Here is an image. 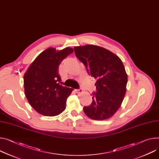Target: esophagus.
Wrapping results in <instances>:
<instances>
[{
    "instance_id": "obj_1",
    "label": "esophagus",
    "mask_w": 159,
    "mask_h": 159,
    "mask_svg": "<svg viewBox=\"0 0 159 159\" xmlns=\"http://www.w3.org/2000/svg\"><path fill=\"white\" fill-rule=\"evenodd\" d=\"M75 91L77 93H81L83 91V90H82V89H76Z\"/></svg>"
}]
</instances>
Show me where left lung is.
<instances>
[{
  "instance_id": "1",
  "label": "left lung",
  "mask_w": 159,
  "mask_h": 159,
  "mask_svg": "<svg viewBox=\"0 0 159 159\" xmlns=\"http://www.w3.org/2000/svg\"><path fill=\"white\" fill-rule=\"evenodd\" d=\"M77 58L96 80L93 102L84 107L87 116L103 120L113 117L124 100L127 75L119 57L110 51L93 44L74 47Z\"/></svg>"
}]
</instances>
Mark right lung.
I'll list each match as a JSON object with an SVG mask.
<instances>
[{"label": "right lung", "mask_w": 159, "mask_h": 159, "mask_svg": "<svg viewBox=\"0 0 159 159\" xmlns=\"http://www.w3.org/2000/svg\"><path fill=\"white\" fill-rule=\"evenodd\" d=\"M73 52L69 47L58 51L49 48L36 57L24 74L26 98L39 113L54 117L65 110L66 99L73 89L60 84L58 68Z\"/></svg>", "instance_id": "add662e5"}]
</instances>
